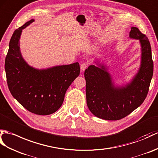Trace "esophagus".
<instances>
[{
	"instance_id": "obj_1",
	"label": "esophagus",
	"mask_w": 158,
	"mask_h": 158,
	"mask_svg": "<svg viewBox=\"0 0 158 158\" xmlns=\"http://www.w3.org/2000/svg\"><path fill=\"white\" fill-rule=\"evenodd\" d=\"M87 67H88L87 63H85V62H83V63L81 64V67H81V71L83 72L87 68Z\"/></svg>"
}]
</instances>
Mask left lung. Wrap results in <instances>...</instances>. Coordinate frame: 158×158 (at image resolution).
Here are the masks:
<instances>
[{"label": "left lung", "mask_w": 158, "mask_h": 158, "mask_svg": "<svg viewBox=\"0 0 158 158\" xmlns=\"http://www.w3.org/2000/svg\"><path fill=\"white\" fill-rule=\"evenodd\" d=\"M130 38L141 44V64L129 84L114 87L104 66L91 65L85 71L87 104L94 115L108 120L126 117L142 104L148 94L153 73L151 45L147 36L137 27H131Z\"/></svg>", "instance_id": "obj_1"}]
</instances>
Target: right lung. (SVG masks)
Segmentation results:
<instances>
[{
  "label": "right lung",
  "instance_id": "add662e5",
  "mask_svg": "<svg viewBox=\"0 0 158 158\" xmlns=\"http://www.w3.org/2000/svg\"><path fill=\"white\" fill-rule=\"evenodd\" d=\"M31 19L14 31L6 56V81L12 96L28 111L38 115L51 114L60 108L64 95L80 73L78 62L38 70L21 56L19 38L22 29L34 21Z\"/></svg>",
  "mask_w": 158,
  "mask_h": 158
}]
</instances>
